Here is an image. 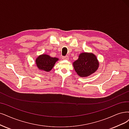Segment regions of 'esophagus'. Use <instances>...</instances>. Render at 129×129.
Wrapping results in <instances>:
<instances>
[{"instance_id": "obj_1", "label": "esophagus", "mask_w": 129, "mask_h": 129, "mask_svg": "<svg viewBox=\"0 0 129 129\" xmlns=\"http://www.w3.org/2000/svg\"><path fill=\"white\" fill-rule=\"evenodd\" d=\"M62 58L64 60H68L69 59V57L68 56H63L62 57Z\"/></svg>"}]
</instances>
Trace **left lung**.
Returning a JSON list of instances; mask_svg holds the SVG:
<instances>
[{"mask_svg": "<svg viewBox=\"0 0 129 129\" xmlns=\"http://www.w3.org/2000/svg\"><path fill=\"white\" fill-rule=\"evenodd\" d=\"M73 65L77 74L81 77H85L93 73L97 70L99 63L93 54L83 52L79 55L78 59Z\"/></svg>", "mask_w": 129, "mask_h": 129, "instance_id": "8db88e82", "label": "left lung"}]
</instances>
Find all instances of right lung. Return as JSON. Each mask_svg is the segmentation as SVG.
I'll use <instances>...</instances> for the list:
<instances>
[{
  "label": "right lung",
  "instance_id": "right-lung-1",
  "mask_svg": "<svg viewBox=\"0 0 129 129\" xmlns=\"http://www.w3.org/2000/svg\"><path fill=\"white\" fill-rule=\"evenodd\" d=\"M58 60V59L55 57L53 58L47 55H42L38 57L36 61L38 69L46 72H49Z\"/></svg>",
  "mask_w": 129,
  "mask_h": 129
}]
</instances>
